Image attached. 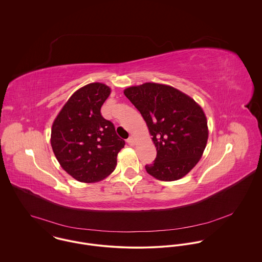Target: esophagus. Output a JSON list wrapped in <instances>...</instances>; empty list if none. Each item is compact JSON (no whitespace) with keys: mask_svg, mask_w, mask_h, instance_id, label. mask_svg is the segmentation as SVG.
Listing matches in <instances>:
<instances>
[{"mask_svg":"<svg viewBox=\"0 0 262 262\" xmlns=\"http://www.w3.org/2000/svg\"><path fill=\"white\" fill-rule=\"evenodd\" d=\"M126 141H127V143H128L129 145H131V146L134 145V138H133V137H129Z\"/></svg>","mask_w":262,"mask_h":262,"instance_id":"obj_1","label":"esophagus"}]
</instances>
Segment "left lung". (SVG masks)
I'll use <instances>...</instances> for the list:
<instances>
[{"label":"left lung","mask_w":262,"mask_h":262,"mask_svg":"<svg viewBox=\"0 0 262 262\" xmlns=\"http://www.w3.org/2000/svg\"><path fill=\"white\" fill-rule=\"evenodd\" d=\"M125 96L145 120L156 147V158L146 164L150 176L177 181L199 162L208 140L202 108L186 94L165 84L146 82L130 86Z\"/></svg>","instance_id":"obj_1"}]
</instances>
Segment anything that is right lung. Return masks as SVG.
Here are the masks:
<instances>
[{"instance_id":"add662e5","label":"right lung","mask_w":262,"mask_h":262,"mask_svg":"<svg viewBox=\"0 0 262 262\" xmlns=\"http://www.w3.org/2000/svg\"><path fill=\"white\" fill-rule=\"evenodd\" d=\"M111 89L101 82L89 83L70 98L53 122L51 146L61 167L81 183H96L117 165L125 145L101 108Z\"/></svg>"}]
</instances>
